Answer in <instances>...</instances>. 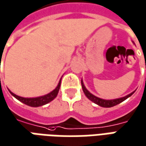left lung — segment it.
<instances>
[{
    "label": "left lung",
    "instance_id": "1",
    "mask_svg": "<svg viewBox=\"0 0 146 146\" xmlns=\"http://www.w3.org/2000/svg\"><path fill=\"white\" fill-rule=\"evenodd\" d=\"M146 68V67H145ZM81 85H82V88L83 91L84 92V94L87 96V98L90 99L91 101L93 102H95V104L98 105V106H100L102 107H106V108H110V107H113V106H115L116 105L119 104L120 102H122L124 100H126L127 98H129L131 95H132L134 94V92H132L131 94H129L128 95H127L125 97H123V98H116V99H113V100H105V99H102V98H99L98 97H96L95 95H93L92 93H90V92L86 89V88L84 85V83L81 80Z\"/></svg>",
    "mask_w": 146,
    "mask_h": 146
}]
</instances>
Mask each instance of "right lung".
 <instances>
[{
	"mask_svg": "<svg viewBox=\"0 0 146 146\" xmlns=\"http://www.w3.org/2000/svg\"><path fill=\"white\" fill-rule=\"evenodd\" d=\"M61 86V80L58 84L56 87V88L53 90L52 92H50L48 95H45L44 96H40V97H37V98H23V97H20V96H18V95H15L14 93H12L11 92H10L11 95L14 96L15 98H17L19 101L22 102L24 104L27 105L29 106H32V107H37V106H44V105L47 104L48 102H50L51 101H52L56 96H57L58 93V91H59V88H60Z\"/></svg>",
	"mask_w": 146,
	"mask_h": 146,
	"instance_id": "obj_1",
	"label": "right lung"
}]
</instances>
